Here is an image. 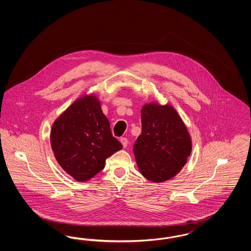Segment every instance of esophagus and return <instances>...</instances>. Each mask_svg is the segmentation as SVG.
<instances>
[{"mask_svg":"<svg viewBox=\"0 0 251 251\" xmlns=\"http://www.w3.org/2000/svg\"><path fill=\"white\" fill-rule=\"evenodd\" d=\"M120 143L122 144V147L123 148H126L127 147V144H128V140L126 137H121L120 139Z\"/></svg>","mask_w":251,"mask_h":251,"instance_id":"obj_1","label":"esophagus"}]
</instances>
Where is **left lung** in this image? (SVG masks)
Instances as JSON below:
<instances>
[{
  "label": "left lung",
  "mask_w": 251,
  "mask_h": 251,
  "mask_svg": "<svg viewBox=\"0 0 251 251\" xmlns=\"http://www.w3.org/2000/svg\"><path fill=\"white\" fill-rule=\"evenodd\" d=\"M142 132L133 145L140 173L153 182H164L176 176L191 154V136L170 104L156 101L141 109Z\"/></svg>",
  "instance_id": "1"
}]
</instances>
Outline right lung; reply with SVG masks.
Segmentation results:
<instances>
[{
    "mask_svg": "<svg viewBox=\"0 0 251 251\" xmlns=\"http://www.w3.org/2000/svg\"><path fill=\"white\" fill-rule=\"evenodd\" d=\"M50 137L57 163L77 181L93 178L108 157L122 149L94 94L82 96L67 108L54 120Z\"/></svg>",
    "mask_w": 251,
    "mask_h": 251,
    "instance_id": "obj_1",
    "label": "right lung"
}]
</instances>
